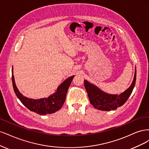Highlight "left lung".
<instances>
[{
  "label": "left lung",
  "mask_w": 149,
  "mask_h": 149,
  "mask_svg": "<svg viewBox=\"0 0 149 149\" xmlns=\"http://www.w3.org/2000/svg\"><path fill=\"white\" fill-rule=\"evenodd\" d=\"M136 80V68L135 69V74L131 86L119 95L107 93L86 80H84V85L88 96L90 102L95 108L102 111H111L116 109L126 103L132 93L135 86Z\"/></svg>",
  "instance_id": "obj_1"
}]
</instances>
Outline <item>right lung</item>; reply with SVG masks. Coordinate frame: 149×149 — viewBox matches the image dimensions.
I'll return each mask as SVG.
<instances>
[{
    "label": "right lung",
    "instance_id": "add662e5",
    "mask_svg": "<svg viewBox=\"0 0 149 149\" xmlns=\"http://www.w3.org/2000/svg\"><path fill=\"white\" fill-rule=\"evenodd\" d=\"M12 73L13 87L18 98L20 100L24 106L29 109L30 111L40 115L54 113L62 108V105L65 102L68 88L75 76L72 75L65 79L57 87L55 93L49 96L47 98L32 99L25 97L19 92L15 84V79H14L13 67L12 69Z\"/></svg>",
    "mask_w": 149,
    "mask_h": 149
}]
</instances>
